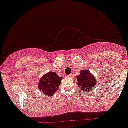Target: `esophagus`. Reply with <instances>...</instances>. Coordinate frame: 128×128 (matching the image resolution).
<instances>
[{
    "label": "esophagus",
    "instance_id": "34e87169",
    "mask_svg": "<svg viewBox=\"0 0 128 128\" xmlns=\"http://www.w3.org/2000/svg\"><path fill=\"white\" fill-rule=\"evenodd\" d=\"M68 76H69V77H71V76H72V75H69Z\"/></svg>",
    "mask_w": 128,
    "mask_h": 128
}]
</instances>
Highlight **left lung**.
<instances>
[{
    "label": "left lung",
    "instance_id": "left-lung-1",
    "mask_svg": "<svg viewBox=\"0 0 128 128\" xmlns=\"http://www.w3.org/2000/svg\"><path fill=\"white\" fill-rule=\"evenodd\" d=\"M78 84L80 87L81 90L86 92H90L93 87H95L97 84V80L90 73L89 71L86 69L80 71V74L76 77Z\"/></svg>",
    "mask_w": 128,
    "mask_h": 128
}]
</instances>
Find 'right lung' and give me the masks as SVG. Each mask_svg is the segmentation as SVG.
I'll use <instances>...</instances> for the list:
<instances>
[{
	"instance_id": "right-lung-1",
	"label": "right lung",
	"mask_w": 128,
	"mask_h": 128,
	"mask_svg": "<svg viewBox=\"0 0 128 128\" xmlns=\"http://www.w3.org/2000/svg\"><path fill=\"white\" fill-rule=\"evenodd\" d=\"M62 79V76H58L55 72H48L40 79L38 88L46 96H52L58 90Z\"/></svg>"
}]
</instances>
